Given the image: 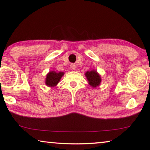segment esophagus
<instances>
[{"instance_id": "obj_1", "label": "esophagus", "mask_w": 150, "mask_h": 150, "mask_svg": "<svg viewBox=\"0 0 150 150\" xmlns=\"http://www.w3.org/2000/svg\"><path fill=\"white\" fill-rule=\"evenodd\" d=\"M71 69L73 70H75L76 65L75 64H71Z\"/></svg>"}]
</instances>
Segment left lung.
Wrapping results in <instances>:
<instances>
[{
    "mask_svg": "<svg viewBox=\"0 0 150 150\" xmlns=\"http://www.w3.org/2000/svg\"><path fill=\"white\" fill-rule=\"evenodd\" d=\"M85 76L88 81V84L93 88L99 86L101 82V78L100 75L95 70H92L91 71L85 73Z\"/></svg>",
    "mask_w": 150,
    "mask_h": 150,
    "instance_id": "1",
    "label": "left lung"
}]
</instances>
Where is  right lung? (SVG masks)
I'll use <instances>...</instances> for the list:
<instances>
[{
    "label": "right lung",
    "instance_id": "1",
    "mask_svg": "<svg viewBox=\"0 0 150 150\" xmlns=\"http://www.w3.org/2000/svg\"><path fill=\"white\" fill-rule=\"evenodd\" d=\"M64 75L63 72L56 73L54 71H52L47 73L45 78V85L50 87H54L56 86L59 82L61 78Z\"/></svg>",
    "mask_w": 150,
    "mask_h": 150
}]
</instances>
